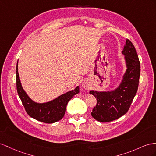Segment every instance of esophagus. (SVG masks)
<instances>
[{"label":"esophagus","instance_id":"obj_1","mask_svg":"<svg viewBox=\"0 0 156 156\" xmlns=\"http://www.w3.org/2000/svg\"><path fill=\"white\" fill-rule=\"evenodd\" d=\"M82 86L83 87V88H85V89H87V86L86 83H83V84H82Z\"/></svg>","mask_w":156,"mask_h":156}]
</instances>
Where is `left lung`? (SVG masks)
I'll use <instances>...</instances> for the list:
<instances>
[{
    "mask_svg": "<svg viewBox=\"0 0 156 156\" xmlns=\"http://www.w3.org/2000/svg\"><path fill=\"white\" fill-rule=\"evenodd\" d=\"M122 53L125 55L127 69L117 88L111 91H90L97 99L91 115L99 122L112 121L126 113L137 92L140 63L135 47L129 39L126 40Z\"/></svg>",
    "mask_w": 156,
    "mask_h": 156,
    "instance_id": "obj_1",
    "label": "left lung"
}]
</instances>
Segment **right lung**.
<instances>
[{
  "mask_svg": "<svg viewBox=\"0 0 156 156\" xmlns=\"http://www.w3.org/2000/svg\"><path fill=\"white\" fill-rule=\"evenodd\" d=\"M16 87L18 95L27 113L39 121L48 124L57 122L64 117L68 102L80 91L79 86H77L74 90L68 91L51 101L44 103H35L29 98L22 86L18 72V62Z\"/></svg>",
  "mask_w": 156,
  "mask_h": 156,
  "instance_id": "right-lung-1",
  "label": "right lung"
}]
</instances>
